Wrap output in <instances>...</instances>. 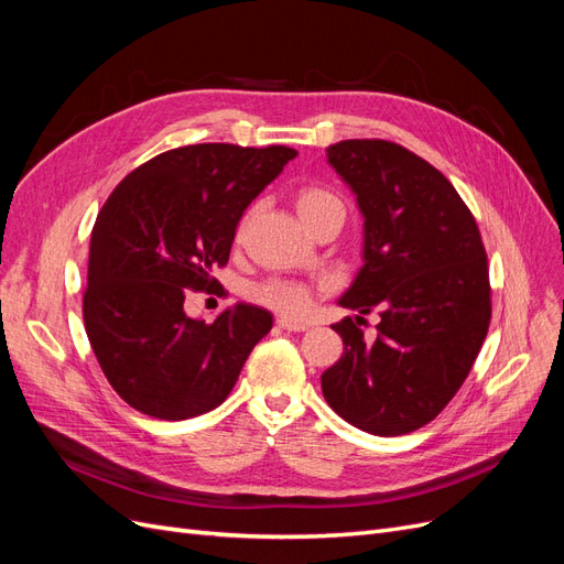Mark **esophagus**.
Masks as SVG:
<instances>
[{
    "label": "esophagus",
    "mask_w": 564,
    "mask_h": 564,
    "mask_svg": "<svg viewBox=\"0 0 564 564\" xmlns=\"http://www.w3.org/2000/svg\"><path fill=\"white\" fill-rule=\"evenodd\" d=\"M278 327L284 329V332H305V329H308V324H305V322H292V319H286V317H278Z\"/></svg>",
    "instance_id": "esophagus-1"
}]
</instances>
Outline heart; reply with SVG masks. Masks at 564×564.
<instances>
[{"mask_svg": "<svg viewBox=\"0 0 564 564\" xmlns=\"http://www.w3.org/2000/svg\"><path fill=\"white\" fill-rule=\"evenodd\" d=\"M294 204H296V212H299V216H301L305 226H308L311 220L319 218L322 214H327V212H344V202H340V197L336 193L327 191V187H322V185L301 187V191L294 197ZM249 216H251V212L242 218L240 228H237V232H240V235L247 228ZM251 299L259 301L261 305H265V308L284 315V317L301 319L313 311L315 289L308 286V284H301V282L272 278V280L256 284L251 289Z\"/></svg>", "mask_w": 564, "mask_h": 564, "instance_id": "1", "label": "heart"}]
</instances>
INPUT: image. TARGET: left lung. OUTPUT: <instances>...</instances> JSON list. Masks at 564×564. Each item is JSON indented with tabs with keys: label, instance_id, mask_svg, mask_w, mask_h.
Wrapping results in <instances>:
<instances>
[{
	"label": "left lung",
	"instance_id": "left-lung-1",
	"mask_svg": "<svg viewBox=\"0 0 564 564\" xmlns=\"http://www.w3.org/2000/svg\"><path fill=\"white\" fill-rule=\"evenodd\" d=\"M327 160L365 216V265L338 301L360 315L332 327L346 348L322 373L324 400L371 435L412 433L449 404L487 336L482 237L454 185L398 143L340 141ZM371 310L373 341L359 329Z\"/></svg>",
	"mask_w": 564,
	"mask_h": 564
}]
</instances>
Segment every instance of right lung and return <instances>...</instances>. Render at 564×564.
Wrapping results in <instances>:
<instances>
[{"instance_id":"add662e5","label":"right lung","mask_w":564,"mask_h":564,"mask_svg":"<svg viewBox=\"0 0 564 564\" xmlns=\"http://www.w3.org/2000/svg\"><path fill=\"white\" fill-rule=\"evenodd\" d=\"M294 148L197 143L166 150L119 183L91 230L84 327L115 392L141 414L183 421L224 402L272 315L249 303L214 322L183 311L230 259L251 199Z\"/></svg>"}]
</instances>
